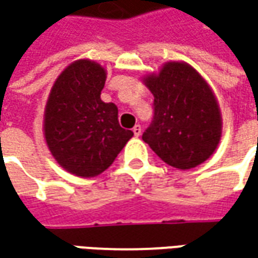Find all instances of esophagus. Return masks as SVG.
<instances>
[{
	"instance_id": "obj_1",
	"label": "esophagus",
	"mask_w": 258,
	"mask_h": 258,
	"mask_svg": "<svg viewBox=\"0 0 258 258\" xmlns=\"http://www.w3.org/2000/svg\"><path fill=\"white\" fill-rule=\"evenodd\" d=\"M132 132H134V135L138 138V136H141V134H142V127L139 126V124H135V127L132 129Z\"/></svg>"
}]
</instances>
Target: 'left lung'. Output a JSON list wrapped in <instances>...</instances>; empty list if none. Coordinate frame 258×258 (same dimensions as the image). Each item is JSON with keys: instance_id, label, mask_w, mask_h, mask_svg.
Returning <instances> with one entry per match:
<instances>
[{"instance_id": "left-lung-1", "label": "left lung", "mask_w": 258, "mask_h": 258, "mask_svg": "<svg viewBox=\"0 0 258 258\" xmlns=\"http://www.w3.org/2000/svg\"><path fill=\"white\" fill-rule=\"evenodd\" d=\"M154 94V119L142 135L165 164L191 169L205 162L221 139V113L211 87L189 64L165 63L144 79Z\"/></svg>"}]
</instances>
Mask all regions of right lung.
<instances>
[{
  "instance_id": "obj_1",
  "label": "right lung",
  "mask_w": 258,
  "mask_h": 258,
  "mask_svg": "<svg viewBox=\"0 0 258 258\" xmlns=\"http://www.w3.org/2000/svg\"><path fill=\"white\" fill-rule=\"evenodd\" d=\"M106 72L92 60H77L57 77L44 112V138L61 168L92 178L113 164L134 136L120 127L117 107L100 99Z\"/></svg>"
}]
</instances>
